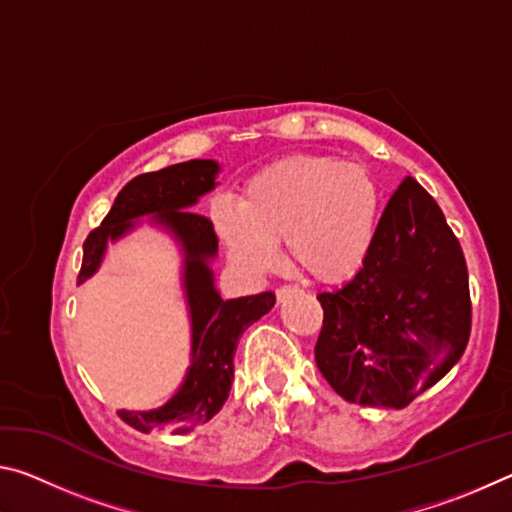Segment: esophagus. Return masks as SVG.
<instances>
[{
  "instance_id": "esophagus-1",
  "label": "esophagus",
  "mask_w": 512,
  "mask_h": 512,
  "mask_svg": "<svg viewBox=\"0 0 512 512\" xmlns=\"http://www.w3.org/2000/svg\"><path fill=\"white\" fill-rule=\"evenodd\" d=\"M296 291H300L296 284H282L280 289H277V302H282V300H287L291 293H296Z\"/></svg>"
}]
</instances>
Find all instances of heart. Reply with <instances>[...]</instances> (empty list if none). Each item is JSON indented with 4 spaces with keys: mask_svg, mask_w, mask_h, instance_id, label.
I'll return each instance as SVG.
<instances>
[{
    "mask_svg": "<svg viewBox=\"0 0 512 512\" xmlns=\"http://www.w3.org/2000/svg\"><path fill=\"white\" fill-rule=\"evenodd\" d=\"M379 194L359 164L329 155H296L250 180L241 205H221L216 232L228 255L253 275L273 271L277 244L291 264L323 282L361 268L375 235Z\"/></svg>",
    "mask_w": 512,
    "mask_h": 512,
    "instance_id": "heart-1",
    "label": "heart"
}]
</instances>
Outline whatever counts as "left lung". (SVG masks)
<instances>
[{"label":"left lung","mask_w":512,"mask_h":512,"mask_svg":"<svg viewBox=\"0 0 512 512\" xmlns=\"http://www.w3.org/2000/svg\"><path fill=\"white\" fill-rule=\"evenodd\" d=\"M318 300L316 366L354 404L404 409L456 366L470 339L461 244L411 176L388 201L357 275Z\"/></svg>","instance_id":"left-lung-1"}]
</instances>
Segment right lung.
<instances>
[{"instance_id": "right-lung-1", "label": "right lung", "mask_w": 512, "mask_h": 512, "mask_svg": "<svg viewBox=\"0 0 512 512\" xmlns=\"http://www.w3.org/2000/svg\"><path fill=\"white\" fill-rule=\"evenodd\" d=\"M216 173L219 164L214 160H189L142 173L121 189L106 219L83 244L79 284L99 271L108 241L131 232L140 216H153L151 221L164 225L185 253L183 287L192 320V363L167 404L151 411H117L121 420L142 433H185L212 420L228 400L241 334L275 305L273 291L223 300L214 287L210 259L216 257L219 239L212 221L189 207L216 187Z\"/></svg>"}]
</instances>
